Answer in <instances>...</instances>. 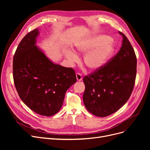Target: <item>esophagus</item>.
Returning <instances> with one entry per match:
<instances>
[{
    "instance_id": "obj_1",
    "label": "esophagus",
    "mask_w": 150,
    "mask_h": 150,
    "mask_svg": "<svg viewBox=\"0 0 150 150\" xmlns=\"http://www.w3.org/2000/svg\"><path fill=\"white\" fill-rule=\"evenodd\" d=\"M76 77L77 81H81L82 79H83L81 75L80 74H78V73H77V74H76Z\"/></svg>"
}]
</instances>
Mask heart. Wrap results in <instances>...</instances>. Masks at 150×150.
<instances>
[{
	"label": "heart",
	"mask_w": 150,
	"mask_h": 150,
	"mask_svg": "<svg viewBox=\"0 0 150 150\" xmlns=\"http://www.w3.org/2000/svg\"><path fill=\"white\" fill-rule=\"evenodd\" d=\"M109 36L98 35L89 37L75 44L76 53L84 54L83 64L91 71H96L103 67L109 60L115 50V46ZM64 57L71 63L75 64L78 61L77 54L70 49L63 52Z\"/></svg>",
	"instance_id": "1"
}]
</instances>
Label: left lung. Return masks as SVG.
Returning a JSON list of instances; mask_svg holds the SVG:
<instances>
[{"label":"left lung","mask_w":150,"mask_h":150,"mask_svg":"<svg viewBox=\"0 0 150 150\" xmlns=\"http://www.w3.org/2000/svg\"><path fill=\"white\" fill-rule=\"evenodd\" d=\"M119 52L105 66L83 78V102L94 115L105 117L121 108L129 98L136 77L137 58L126 36Z\"/></svg>","instance_id":"left-lung-1"}]
</instances>
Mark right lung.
Instances as JSON below:
<instances>
[{
  "mask_svg": "<svg viewBox=\"0 0 150 150\" xmlns=\"http://www.w3.org/2000/svg\"><path fill=\"white\" fill-rule=\"evenodd\" d=\"M39 35L36 28L19 43L13 58V79L23 103L35 112L49 117L59 111L76 78L73 69L55 64L36 45Z\"/></svg>",
  "mask_w": 150,
  "mask_h": 150,
  "instance_id": "add662e5",
  "label": "right lung"
}]
</instances>
